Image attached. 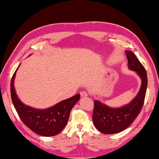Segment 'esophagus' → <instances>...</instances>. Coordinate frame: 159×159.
I'll list each match as a JSON object with an SVG mask.
<instances>
[{
  "instance_id": "obj_1",
  "label": "esophagus",
  "mask_w": 159,
  "mask_h": 159,
  "mask_svg": "<svg viewBox=\"0 0 159 159\" xmlns=\"http://www.w3.org/2000/svg\"><path fill=\"white\" fill-rule=\"evenodd\" d=\"M80 96L82 98H85L88 96V93H87L85 91H82V92L80 93Z\"/></svg>"
}]
</instances>
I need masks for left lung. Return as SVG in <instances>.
I'll list each match as a JSON object with an SVG mask.
<instances>
[{"instance_id": "8db88e82", "label": "left lung", "mask_w": 159, "mask_h": 159, "mask_svg": "<svg viewBox=\"0 0 159 159\" xmlns=\"http://www.w3.org/2000/svg\"><path fill=\"white\" fill-rule=\"evenodd\" d=\"M128 68L135 71L141 79V85L136 97L131 102L119 108H111L100 102L94 100L92 116L94 126L101 133L111 134L124 130L133 123L139 114L146 97L148 77L145 67L135 55L126 50Z\"/></svg>"}]
</instances>
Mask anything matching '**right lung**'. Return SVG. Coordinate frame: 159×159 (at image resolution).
I'll use <instances>...</instances> for the list:
<instances>
[{"label": "right lung", "instance_id": "right-lung-1", "mask_svg": "<svg viewBox=\"0 0 159 159\" xmlns=\"http://www.w3.org/2000/svg\"><path fill=\"white\" fill-rule=\"evenodd\" d=\"M18 68L11 80V96L13 106L20 118L26 126L39 135H57L66 126L70 111L79 100L80 94L78 93L45 109H34L26 106L18 98L15 90L14 79Z\"/></svg>", "mask_w": 159, "mask_h": 159}]
</instances>
